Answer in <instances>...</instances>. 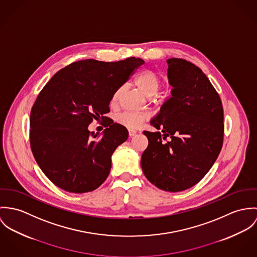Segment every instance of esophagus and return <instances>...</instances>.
Segmentation results:
<instances>
[{
  "label": "esophagus",
  "mask_w": 257,
  "mask_h": 257,
  "mask_svg": "<svg viewBox=\"0 0 257 257\" xmlns=\"http://www.w3.org/2000/svg\"><path fill=\"white\" fill-rule=\"evenodd\" d=\"M137 134V131H135V130H129V136L130 137H133V136H135Z\"/></svg>",
  "instance_id": "1"
}]
</instances>
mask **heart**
Wrapping results in <instances>:
<instances>
[{"mask_svg": "<svg viewBox=\"0 0 257 257\" xmlns=\"http://www.w3.org/2000/svg\"><path fill=\"white\" fill-rule=\"evenodd\" d=\"M135 85L138 86L147 96H153L159 91L161 87V80L155 72L151 70H144L135 78ZM122 91L123 86H119L115 89L111 96V102L113 104L118 102L122 94ZM146 117L147 116L142 113L126 111L118 115L117 120L120 124H122L128 129H137L142 125Z\"/></svg>", "mask_w": 257, "mask_h": 257, "instance_id": "heart-1", "label": "heart"}]
</instances>
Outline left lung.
Wrapping results in <instances>:
<instances>
[{"label":"left lung","mask_w":257,"mask_h":257,"mask_svg":"<svg viewBox=\"0 0 257 257\" xmlns=\"http://www.w3.org/2000/svg\"><path fill=\"white\" fill-rule=\"evenodd\" d=\"M171 95L144 131L149 145L141 167L158 188L178 192L198 183L216 162L224 137L221 98L198 67L177 58L167 60ZM171 138L169 143L162 139Z\"/></svg>","instance_id":"obj_1"}]
</instances>
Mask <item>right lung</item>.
<instances>
[{"instance_id": "obj_1", "label": "right lung", "mask_w": 257, "mask_h": 257, "mask_svg": "<svg viewBox=\"0 0 257 257\" xmlns=\"http://www.w3.org/2000/svg\"><path fill=\"white\" fill-rule=\"evenodd\" d=\"M145 63L86 59L57 72L38 94L30 112V147L44 174L61 189L86 193L98 188L111 169L115 149L128 130L110 121L101 135L90 136L92 119L109 112L115 89Z\"/></svg>"}]
</instances>
